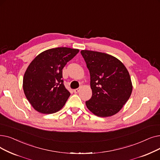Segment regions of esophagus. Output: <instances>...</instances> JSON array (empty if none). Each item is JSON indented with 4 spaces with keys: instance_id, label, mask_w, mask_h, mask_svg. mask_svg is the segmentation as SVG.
Segmentation results:
<instances>
[{
    "instance_id": "34e87169",
    "label": "esophagus",
    "mask_w": 160,
    "mask_h": 160,
    "mask_svg": "<svg viewBox=\"0 0 160 160\" xmlns=\"http://www.w3.org/2000/svg\"><path fill=\"white\" fill-rule=\"evenodd\" d=\"M81 88H82V87H80L79 88H76V89H74L73 90V92L74 93H78L79 91H80V90L81 89Z\"/></svg>"
}]
</instances>
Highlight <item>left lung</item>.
I'll list each match as a JSON object with an SVG mask.
<instances>
[{"label": "left lung", "mask_w": 160, "mask_h": 160, "mask_svg": "<svg viewBox=\"0 0 160 160\" xmlns=\"http://www.w3.org/2000/svg\"><path fill=\"white\" fill-rule=\"evenodd\" d=\"M90 75L92 95L86 102L95 115H115L129 100L132 92L130 74L123 63L112 55L89 50L81 51Z\"/></svg>", "instance_id": "left-lung-1"}]
</instances>
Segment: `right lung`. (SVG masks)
Instances as JSON below:
<instances>
[{"mask_svg":"<svg viewBox=\"0 0 160 160\" xmlns=\"http://www.w3.org/2000/svg\"><path fill=\"white\" fill-rule=\"evenodd\" d=\"M79 51L69 48H52L43 51L30 62L22 88L36 111L52 114L63 108L70 93L64 85L62 69Z\"/></svg>","mask_w":160,"mask_h":160,"instance_id":"obj_1","label":"right lung"}]
</instances>
